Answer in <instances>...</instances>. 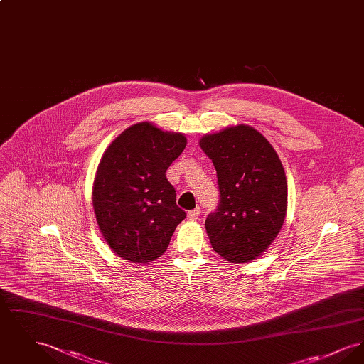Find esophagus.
Returning <instances> with one entry per match:
<instances>
[{
	"mask_svg": "<svg viewBox=\"0 0 364 364\" xmlns=\"http://www.w3.org/2000/svg\"><path fill=\"white\" fill-rule=\"evenodd\" d=\"M199 217H200V210L199 208L191 210V211H188V214H187V218L190 221H196V220H199Z\"/></svg>",
	"mask_w": 364,
	"mask_h": 364,
	"instance_id": "34e87169",
	"label": "esophagus"
}]
</instances>
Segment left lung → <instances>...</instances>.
<instances>
[{
  "mask_svg": "<svg viewBox=\"0 0 364 364\" xmlns=\"http://www.w3.org/2000/svg\"><path fill=\"white\" fill-rule=\"evenodd\" d=\"M199 146L213 161L221 193L205 224L211 247L236 264L259 258L287 215L288 187L279 156L259 131L244 124L208 134Z\"/></svg>",
  "mask_w": 364,
  "mask_h": 364,
  "instance_id": "8db88e82",
  "label": "left lung"
}]
</instances>
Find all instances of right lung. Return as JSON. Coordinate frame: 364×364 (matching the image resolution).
I'll use <instances>...</instances> for the list:
<instances>
[{"label": "right lung", "instance_id": "right-lung-1", "mask_svg": "<svg viewBox=\"0 0 364 364\" xmlns=\"http://www.w3.org/2000/svg\"><path fill=\"white\" fill-rule=\"evenodd\" d=\"M186 144L184 134L141 122L105 150L92 184V208L105 242L122 259H158L186 218L165 174Z\"/></svg>", "mask_w": 364, "mask_h": 364}]
</instances>
